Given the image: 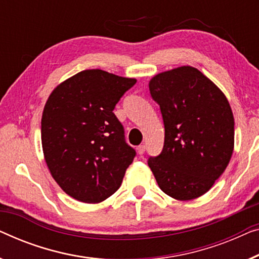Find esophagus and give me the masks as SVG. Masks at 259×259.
Here are the masks:
<instances>
[{"label": "esophagus", "mask_w": 259, "mask_h": 259, "mask_svg": "<svg viewBox=\"0 0 259 259\" xmlns=\"http://www.w3.org/2000/svg\"><path fill=\"white\" fill-rule=\"evenodd\" d=\"M137 151H138V153H139V154H140V155L144 154L145 151H146V147H145V145H140V146H138Z\"/></svg>", "instance_id": "esophagus-1"}]
</instances>
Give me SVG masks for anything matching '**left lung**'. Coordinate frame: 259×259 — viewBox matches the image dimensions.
I'll return each mask as SVG.
<instances>
[{"label":"left lung","instance_id":"8db88e82","mask_svg":"<svg viewBox=\"0 0 259 259\" xmlns=\"http://www.w3.org/2000/svg\"><path fill=\"white\" fill-rule=\"evenodd\" d=\"M164 125L162 152L148 159L160 189L180 201L202 196L229 163L235 121L224 93L192 66L156 74L149 81Z\"/></svg>","mask_w":259,"mask_h":259}]
</instances>
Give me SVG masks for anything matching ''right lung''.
I'll return each mask as SVG.
<instances>
[{"mask_svg":"<svg viewBox=\"0 0 259 259\" xmlns=\"http://www.w3.org/2000/svg\"><path fill=\"white\" fill-rule=\"evenodd\" d=\"M136 83L84 70L49 96L42 115L44 157L52 178L74 200L99 203L120 187L137 153L113 110Z\"/></svg>","mask_w":259,"mask_h":259,"instance_id":"add662e5","label":"right lung"}]
</instances>
